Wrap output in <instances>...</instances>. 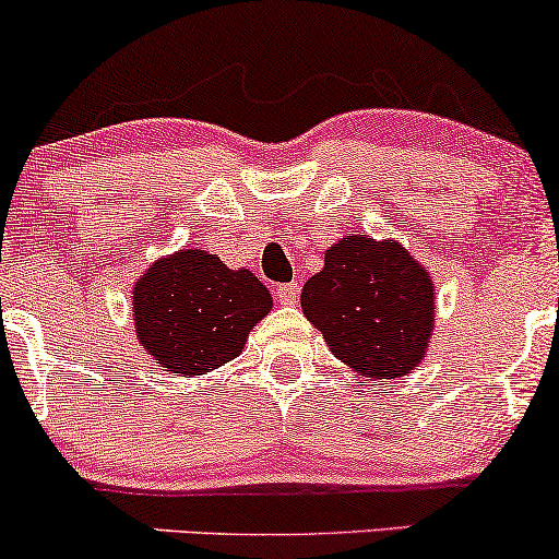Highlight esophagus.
Wrapping results in <instances>:
<instances>
[{
    "label": "esophagus",
    "instance_id": "esophagus-1",
    "mask_svg": "<svg viewBox=\"0 0 559 559\" xmlns=\"http://www.w3.org/2000/svg\"><path fill=\"white\" fill-rule=\"evenodd\" d=\"M275 299H278L281 305H297V299H299L297 281H292V284L275 286Z\"/></svg>",
    "mask_w": 559,
    "mask_h": 559
}]
</instances>
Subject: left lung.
Returning a JSON list of instances; mask_svg holds the SVG:
<instances>
[{
  "instance_id": "1",
  "label": "left lung",
  "mask_w": 559,
  "mask_h": 559,
  "mask_svg": "<svg viewBox=\"0 0 559 559\" xmlns=\"http://www.w3.org/2000/svg\"><path fill=\"white\" fill-rule=\"evenodd\" d=\"M301 309L341 361L365 378L393 380L427 352L435 286L399 241L359 234L325 252V267L301 288Z\"/></svg>"
}]
</instances>
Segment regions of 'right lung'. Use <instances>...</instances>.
<instances>
[{"mask_svg":"<svg viewBox=\"0 0 559 559\" xmlns=\"http://www.w3.org/2000/svg\"><path fill=\"white\" fill-rule=\"evenodd\" d=\"M271 305L267 288L250 271L185 250L158 260L134 284V331L166 372L203 374L241 352Z\"/></svg>","mask_w":559,"mask_h":559,"instance_id":"add662e5","label":"right lung"}]
</instances>
